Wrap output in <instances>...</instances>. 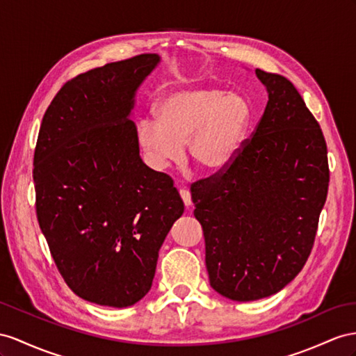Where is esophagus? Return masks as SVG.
Returning a JSON list of instances; mask_svg holds the SVG:
<instances>
[{"instance_id":"1","label":"esophagus","mask_w":356,"mask_h":356,"mask_svg":"<svg viewBox=\"0 0 356 356\" xmlns=\"http://www.w3.org/2000/svg\"><path fill=\"white\" fill-rule=\"evenodd\" d=\"M180 197H181V200H184L185 206L191 207V204H193V200H191V193H189V191L185 189V188H181L180 189Z\"/></svg>"}]
</instances>
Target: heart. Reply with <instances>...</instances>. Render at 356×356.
<instances>
[{"instance_id": "1", "label": "heart", "mask_w": 356, "mask_h": 356, "mask_svg": "<svg viewBox=\"0 0 356 356\" xmlns=\"http://www.w3.org/2000/svg\"><path fill=\"white\" fill-rule=\"evenodd\" d=\"M251 123L248 99L212 86L179 88L163 96L156 120L138 123V143L156 168H167L184 154L203 171L216 172L238 156Z\"/></svg>"}]
</instances>
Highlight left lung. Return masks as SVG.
Listing matches in <instances>:
<instances>
[{
  "instance_id": "8db88e82",
  "label": "left lung",
  "mask_w": 356,
  "mask_h": 356,
  "mask_svg": "<svg viewBox=\"0 0 356 356\" xmlns=\"http://www.w3.org/2000/svg\"><path fill=\"white\" fill-rule=\"evenodd\" d=\"M268 105L230 165L191 185L209 281L239 302L268 298L302 270L330 185L326 141L284 76L256 69Z\"/></svg>"
}]
</instances>
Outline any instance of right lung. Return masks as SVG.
<instances>
[{"instance_id": "add662e5", "label": "right lung", "mask_w": 356, "mask_h": 356, "mask_svg": "<svg viewBox=\"0 0 356 356\" xmlns=\"http://www.w3.org/2000/svg\"><path fill=\"white\" fill-rule=\"evenodd\" d=\"M159 61L141 54L75 76L40 124L38 221L66 284L97 305L147 295L162 242L185 211L172 179L143 162L131 120L136 90Z\"/></svg>"}]
</instances>
